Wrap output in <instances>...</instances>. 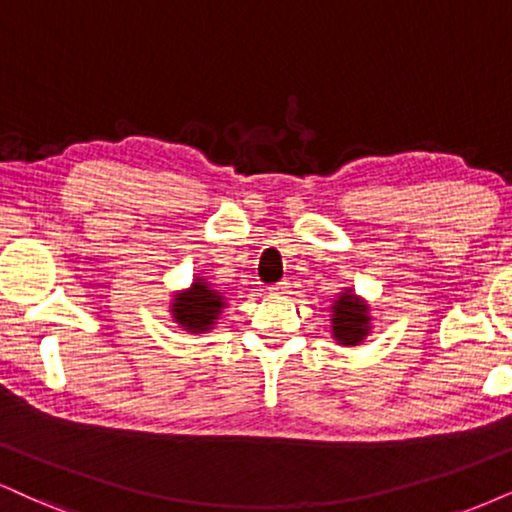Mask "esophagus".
Segmentation results:
<instances>
[{"label": "esophagus", "instance_id": "obj_1", "mask_svg": "<svg viewBox=\"0 0 512 512\" xmlns=\"http://www.w3.org/2000/svg\"><path fill=\"white\" fill-rule=\"evenodd\" d=\"M269 290H271V295H288L290 293V283L286 281V278H283V281L274 283V286H271Z\"/></svg>", "mask_w": 512, "mask_h": 512}]
</instances>
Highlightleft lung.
<instances>
[{
  "label": "left lung",
  "mask_w": 512,
  "mask_h": 512,
  "mask_svg": "<svg viewBox=\"0 0 512 512\" xmlns=\"http://www.w3.org/2000/svg\"><path fill=\"white\" fill-rule=\"evenodd\" d=\"M333 338L340 345H357L368 335V304H364L354 293H342L333 304Z\"/></svg>",
  "instance_id": "obj_1"
}]
</instances>
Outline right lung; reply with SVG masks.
I'll return each mask as SVG.
<instances>
[{
  "instance_id": "add662e5",
  "label": "right lung",
  "mask_w": 512,
  "mask_h": 512,
  "mask_svg": "<svg viewBox=\"0 0 512 512\" xmlns=\"http://www.w3.org/2000/svg\"><path fill=\"white\" fill-rule=\"evenodd\" d=\"M224 309V295L212 290L205 278H196L191 290L174 297V321L189 333H205L215 326L219 312Z\"/></svg>"
}]
</instances>
